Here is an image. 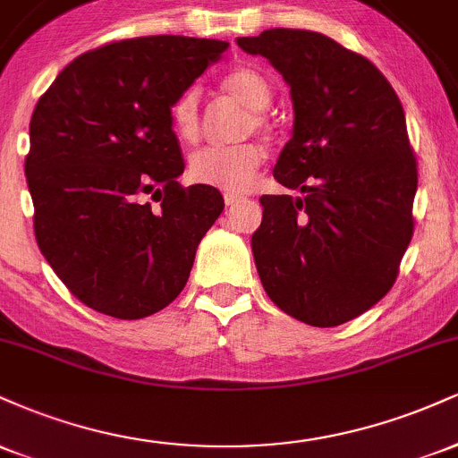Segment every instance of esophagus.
I'll list each match as a JSON object with an SVG mask.
<instances>
[{
  "label": "esophagus",
  "instance_id": "1",
  "mask_svg": "<svg viewBox=\"0 0 458 458\" xmlns=\"http://www.w3.org/2000/svg\"><path fill=\"white\" fill-rule=\"evenodd\" d=\"M243 196H234V193H225V196H224V202H225V207H230V208H233V207H236V204H239V202H243Z\"/></svg>",
  "mask_w": 458,
  "mask_h": 458
}]
</instances>
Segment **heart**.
Segmentation results:
<instances>
[{
  "label": "heart",
  "instance_id": "obj_1",
  "mask_svg": "<svg viewBox=\"0 0 458 458\" xmlns=\"http://www.w3.org/2000/svg\"><path fill=\"white\" fill-rule=\"evenodd\" d=\"M224 90L251 112L250 127L260 133L269 131L267 115L262 114L273 101V90L265 75L254 68H234L224 77ZM172 129L185 144H196L202 135L199 120V90L196 86L178 94L170 109ZM265 150L259 144H239L228 148H204L189 161V176L199 185L222 189L228 193H243L259 174Z\"/></svg>",
  "mask_w": 458,
  "mask_h": 458
}]
</instances>
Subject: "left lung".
Segmentation results:
<instances>
[{
  "label": "left lung",
  "instance_id": "obj_1",
  "mask_svg": "<svg viewBox=\"0 0 458 458\" xmlns=\"http://www.w3.org/2000/svg\"><path fill=\"white\" fill-rule=\"evenodd\" d=\"M291 86L293 138L251 236L267 295L288 317L335 327L387 295L413 236L418 163L403 105L381 71L329 36L265 30L236 38Z\"/></svg>",
  "mask_w": 458,
  "mask_h": 458
}]
</instances>
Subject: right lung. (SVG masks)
<instances>
[{
  "label": "right lung",
  "mask_w": 458,
  "mask_h": 458,
  "mask_svg": "<svg viewBox=\"0 0 458 458\" xmlns=\"http://www.w3.org/2000/svg\"><path fill=\"white\" fill-rule=\"evenodd\" d=\"M228 43L141 36L68 64L30 123L25 176L40 251L79 301L135 320L170 306L224 211L215 187H182L178 94Z\"/></svg>",
  "instance_id": "right-lung-1"
}]
</instances>
